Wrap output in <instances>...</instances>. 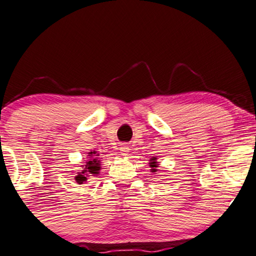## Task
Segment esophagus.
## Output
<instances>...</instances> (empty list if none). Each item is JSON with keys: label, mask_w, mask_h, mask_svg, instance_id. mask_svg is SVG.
<instances>
[{"label": "esophagus", "mask_w": 256, "mask_h": 256, "mask_svg": "<svg viewBox=\"0 0 256 256\" xmlns=\"http://www.w3.org/2000/svg\"><path fill=\"white\" fill-rule=\"evenodd\" d=\"M119 150H120V153L122 156H128V152H130V148H128V145H126V144H122Z\"/></svg>", "instance_id": "1"}]
</instances>
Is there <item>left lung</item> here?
Returning a JSON list of instances; mask_svg holds the SVG:
<instances>
[{"mask_svg": "<svg viewBox=\"0 0 256 256\" xmlns=\"http://www.w3.org/2000/svg\"><path fill=\"white\" fill-rule=\"evenodd\" d=\"M150 168H151V172H156L158 170V162H156V156H152L151 160H150Z\"/></svg>", "mask_w": 256, "mask_h": 256, "instance_id": "obj_1", "label": "left lung"}]
</instances>
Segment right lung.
Instances as JSON below:
<instances>
[{"mask_svg": "<svg viewBox=\"0 0 256 256\" xmlns=\"http://www.w3.org/2000/svg\"><path fill=\"white\" fill-rule=\"evenodd\" d=\"M100 156L97 151H91L88 153V160L83 166V170L80 172H77V176H74V180H76L77 184H83L88 180V174H100V160L97 158Z\"/></svg>", "mask_w": 256, "mask_h": 256, "instance_id": "add662e5", "label": "right lung"}]
</instances>
